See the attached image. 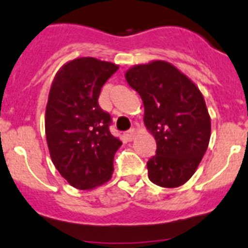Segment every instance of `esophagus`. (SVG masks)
<instances>
[{
	"label": "esophagus",
	"instance_id": "1",
	"mask_svg": "<svg viewBox=\"0 0 248 248\" xmlns=\"http://www.w3.org/2000/svg\"><path fill=\"white\" fill-rule=\"evenodd\" d=\"M135 136H136V131L133 130V128H131V130L124 132V137H126L127 141H132V140L135 139Z\"/></svg>",
	"mask_w": 248,
	"mask_h": 248
}]
</instances>
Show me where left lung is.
I'll list each match as a JSON object with an SVG mask.
<instances>
[{
  "instance_id": "8db88e82",
  "label": "left lung",
  "mask_w": 248,
  "mask_h": 248,
  "mask_svg": "<svg viewBox=\"0 0 248 248\" xmlns=\"http://www.w3.org/2000/svg\"><path fill=\"white\" fill-rule=\"evenodd\" d=\"M126 81L145 106V124L156 140L148 178L178 187L192 177L208 147L211 118L197 86L173 64L154 61L127 71Z\"/></svg>"
}]
</instances>
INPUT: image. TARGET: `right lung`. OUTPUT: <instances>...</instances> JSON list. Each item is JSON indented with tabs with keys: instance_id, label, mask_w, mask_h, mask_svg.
I'll list each match as a JSON object with an SVG mask.
<instances>
[{
	"instance_id": "right-lung-1",
	"label": "right lung",
	"mask_w": 248,
	"mask_h": 248,
	"mask_svg": "<svg viewBox=\"0 0 248 248\" xmlns=\"http://www.w3.org/2000/svg\"><path fill=\"white\" fill-rule=\"evenodd\" d=\"M118 66L81 57L56 73L46 107V139L57 171L71 186L91 189L113 172L122 142L109 132L112 118L98 105L101 88Z\"/></svg>"
}]
</instances>
